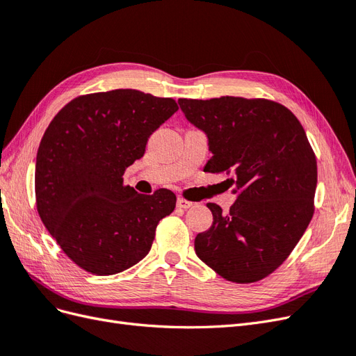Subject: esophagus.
<instances>
[{
  "mask_svg": "<svg viewBox=\"0 0 356 356\" xmlns=\"http://www.w3.org/2000/svg\"><path fill=\"white\" fill-rule=\"evenodd\" d=\"M177 204H178V208L188 209V208H191V207H193V202H190V200H187V199H184V197H178Z\"/></svg>",
  "mask_w": 356,
  "mask_h": 356,
  "instance_id": "34e87169",
  "label": "esophagus"
}]
</instances>
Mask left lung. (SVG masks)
<instances>
[{"label":"left lung","mask_w":356,"mask_h":356,"mask_svg":"<svg viewBox=\"0 0 356 356\" xmlns=\"http://www.w3.org/2000/svg\"><path fill=\"white\" fill-rule=\"evenodd\" d=\"M204 131L212 159L204 170L234 175L229 213L208 203L212 225L195 239L200 260L224 279L252 284L293 252L315 211L316 157L298 118L282 104L241 96L179 99Z\"/></svg>","instance_id":"obj_1"}]
</instances>
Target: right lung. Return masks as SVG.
Returning a JSON list of instances; mask_svg holds the SVG:
<instances>
[{"instance_id": "right-lung-1", "label": "right lung", "mask_w": 356, "mask_h": 356, "mask_svg": "<svg viewBox=\"0 0 356 356\" xmlns=\"http://www.w3.org/2000/svg\"><path fill=\"white\" fill-rule=\"evenodd\" d=\"M178 110L172 98L134 89L81 95L53 117L37 153L35 202L42 224L83 270L108 276L152 250L177 196L124 186L149 135Z\"/></svg>"}]
</instances>
